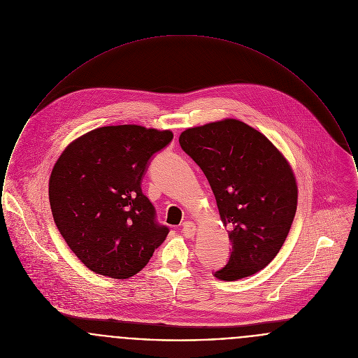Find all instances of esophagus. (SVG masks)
<instances>
[{"instance_id": "esophagus-1", "label": "esophagus", "mask_w": 358, "mask_h": 358, "mask_svg": "<svg viewBox=\"0 0 358 358\" xmlns=\"http://www.w3.org/2000/svg\"><path fill=\"white\" fill-rule=\"evenodd\" d=\"M195 232H196V225H195L192 221H186V222L182 225V234H183L186 238H194Z\"/></svg>"}]
</instances>
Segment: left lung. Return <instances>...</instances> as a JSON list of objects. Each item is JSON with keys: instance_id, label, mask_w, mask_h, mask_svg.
<instances>
[{"instance_id": "obj_1", "label": "left lung", "mask_w": 358, "mask_h": 358, "mask_svg": "<svg viewBox=\"0 0 358 358\" xmlns=\"http://www.w3.org/2000/svg\"><path fill=\"white\" fill-rule=\"evenodd\" d=\"M179 143L203 171L232 244L215 278L236 281L271 262L292 227L297 183L284 155L261 131L241 120L186 129Z\"/></svg>"}]
</instances>
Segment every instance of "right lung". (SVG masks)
Wrapping results in <instances>:
<instances>
[{"label": "right lung", "instance_id": "right-lung-1", "mask_svg": "<svg viewBox=\"0 0 358 358\" xmlns=\"http://www.w3.org/2000/svg\"><path fill=\"white\" fill-rule=\"evenodd\" d=\"M172 138L169 130L104 126L69 143L57 160L48 182L54 222L96 274L133 277L167 238L141 180L149 159Z\"/></svg>", "mask_w": 358, "mask_h": 358}]
</instances>
